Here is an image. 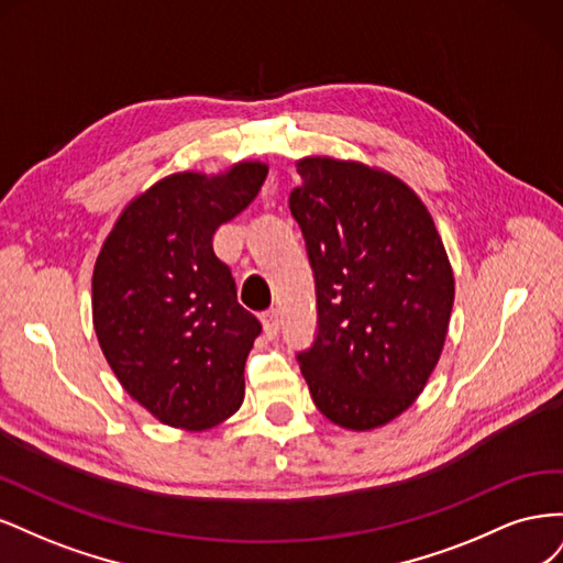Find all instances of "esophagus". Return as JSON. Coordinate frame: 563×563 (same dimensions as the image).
<instances>
[{"instance_id":"esophagus-1","label":"esophagus","mask_w":563,"mask_h":563,"mask_svg":"<svg viewBox=\"0 0 563 563\" xmlns=\"http://www.w3.org/2000/svg\"><path fill=\"white\" fill-rule=\"evenodd\" d=\"M261 321H263V329H265V335H267V338H277V335H279V323H282L279 310H267V312H263Z\"/></svg>"}]
</instances>
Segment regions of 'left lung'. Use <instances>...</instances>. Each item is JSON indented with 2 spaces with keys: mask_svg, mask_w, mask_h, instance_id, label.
I'll return each mask as SVG.
<instances>
[{
  "mask_svg": "<svg viewBox=\"0 0 563 563\" xmlns=\"http://www.w3.org/2000/svg\"><path fill=\"white\" fill-rule=\"evenodd\" d=\"M288 197L314 275L317 335L298 364L319 411L373 430L416 401L444 350L453 269L418 195L378 168L298 162Z\"/></svg>",
  "mask_w": 563,
  "mask_h": 563,
  "instance_id": "left-lung-1",
  "label": "left lung"
}]
</instances>
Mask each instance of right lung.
Returning <instances> with one entry per match:
<instances>
[{"instance_id":"obj_1","label":"right lung","mask_w":563,"mask_h":563,"mask_svg":"<svg viewBox=\"0 0 563 563\" xmlns=\"http://www.w3.org/2000/svg\"><path fill=\"white\" fill-rule=\"evenodd\" d=\"M261 162L174 174L119 216L93 267V329L129 395L164 424L209 430L244 401V366L263 327L236 302L216 230L258 197Z\"/></svg>"}]
</instances>
